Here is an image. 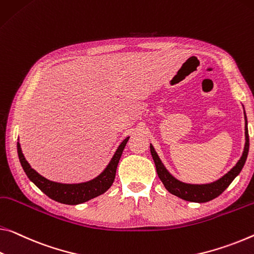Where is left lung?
Wrapping results in <instances>:
<instances>
[{
    "mask_svg": "<svg viewBox=\"0 0 254 254\" xmlns=\"http://www.w3.org/2000/svg\"><path fill=\"white\" fill-rule=\"evenodd\" d=\"M245 114V113H244ZM249 131H248V121L247 115H245V146L242 157H241L239 162L234 167L229 171L227 174H225L223 178L217 180L216 182L208 183V184H189L183 183L181 181L176 180L170 172H168L162 163V160L159 159L158 155L155 151L154 147L150 144V152L156 165V171L158 174V178L162 181L164 187L166 188L168 192H171L172 194H174L179 198L191 201V202H207L212 199L217 198L226 189L228 185L233 182L237 175L240 174V172L242 171V168L245 164V160L248 158L249 154Z\"/></svg>",
    "mask_w": 254,
    "mask_h": 254,
    "instance_id": "obj_1",
    "label": "left lung"
}]
</instances>
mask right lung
Masks as SVG:
<instances>
[{
    "instance_id": "right-lung-1",
    "label": "right lung",
    "mask_w": 254,
    "mask_h": 254,
    "mask_svg": "<svg viewBox=\"0 0 254 254\" xmlns=\"http://www.w3.org/2000/svg\"><path fill=\"white\" fill-rule=\"evenodd\" d=\"M128 138L130 136L124 139L122 143L120 144L110 164L102 172V174H99L94 180L78 184H63L45 179L30 167V165L28 164L25 156L22 154L19 142L17 143V149L19 160L21 163L23 171H25L31 182H34L36 187L40 189L47 196L58 201V202L64 204H79L103 194L112 187L115 179L116 168H118L120 158L122 156L124 148L127 146V142L128 141Z\"/></svg>"
}]
</instances>
